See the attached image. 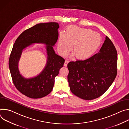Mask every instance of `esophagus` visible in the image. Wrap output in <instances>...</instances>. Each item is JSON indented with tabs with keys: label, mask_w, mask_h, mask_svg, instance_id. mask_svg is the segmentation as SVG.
I'll list each match as a JSON object with an SVG mask.
<instances>
[{
	"label": "esophagus",
	"mask_w": 129,
	"mask_h": 129,
	"mask_svg": "<svg viewBox=\"0 0 129 129\" xmlns=\"http://www.w3.org/2000/svg\"><path fill=\"white\" fill-rule=\"evenodd\" d=\"M68 63H69V61L68 60H66L65 62H64V67H67Z\"/></svg>",
	"instance_id": "esophagus-1"
}]
</instances>
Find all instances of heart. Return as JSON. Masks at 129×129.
<instances>
[{
  "label": "heart",
  "mask_w": 129,
  "mask_h": 129,
  "mask_svg": "<svg viewBox=\"0 0 129 129\" xmlns=\"http://www.w3.org/2000/svg\"><path fill=\"white\" fill-rule=\"evenodd\" d=\"M102 44L99 34L89 28L71 25L66 30L65 34L61 33L57 41V50L59 54L66 56L72 50L76 57L84 60L91 57Z\"/></svg>",
  "instance_id": "1"
}]
</instances>
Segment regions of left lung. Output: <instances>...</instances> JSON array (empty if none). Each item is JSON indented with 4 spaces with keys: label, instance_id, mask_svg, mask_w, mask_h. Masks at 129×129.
<instances>
[{
    "label": "left lung",
    "instance_id": "left-lung-1",
    "mask_svg": "<svg viewBox=\"0 0 129 129\" xmlns=\"http://www.w3.org/2000/svg\"><path fill=\"white\" fill-rule=\"evenodd\" d=\"M117 53L108 37L99 52L84 60L68 64V80L72 92L84 99L97 98L109 88L117 75Z\"/></svg>",
    "mask_w": 129,
    "mask_h": 129
}]
</instances>
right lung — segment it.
Masks as SVG:
<instances>
[{
	"label": "right lung",
	"instance_id": "1",
	"mask_svg": "<svg viewBox=\"0 0 129 129\" xmlns=\"http://www.w3.org/2000/svg\"><path fill=\"white\" fill-rule=\"evenodd\" d=\"M59 24L57 22L38 23L23 31L14 44L9 60L13 83L22 94L31 98L44 97L51 93L55 78L63 67L65 60L57 55L53 49L58 37ZM46 44L48 57L47 64L42 72L31 79H25L20 74L18 63L22 50L32 43Z\"/></svg>",
	"mask_w": 129,
	"mask_h": 129
}]
</instances>
